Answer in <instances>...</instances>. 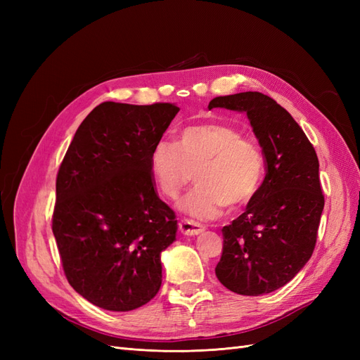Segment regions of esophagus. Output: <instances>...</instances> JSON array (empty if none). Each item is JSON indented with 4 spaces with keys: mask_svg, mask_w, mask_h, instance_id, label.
<instances>
[{
    "mask_svg": "<svg viewBox=\"0 0 360 360\" xmlns=\"http://www.w3.org/2000/svg\"><path fill=\"white\" fill-rule=\"evenodd\" d=\"M179 230L184 236H197V234L204 231V226L200 225L198 222H193V221H189V219H181L179 222Z\"/></svg>",
    "mask_w": 360,
    "mask_h": 360,
    "instance_id": "obj_1",
    "label": "esophagus"
}]
</instances>
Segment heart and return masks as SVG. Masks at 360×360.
Instances as JSON below:
<instances>
[{
  "instance_id": "heart-1",
  "label": "heart",
  "mask_w": 360,
  "mask_h": 360,
  "mask_svg": "<svg viewBox=\"0 0 360 360\" xmlns=\"http://www.w3.org/2000/svg\"><path fill=\"white\" fill-rule=\"evenodd\" d=\"M150 169L163 197L179 198L191 183L197 186L179 209L197 219H214L222 207L234 210L257 192L264 171L258 146L226 123L209 122L184 127L177 144L160 139L150 155Z\"/></svg>"
}]
</instances>
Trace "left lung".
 Here are the masks:
<instances>
[{"label": "left lung", "mask_w": 360, "mask_h": 360, "mask_svg": "<svg viewBox=\"0 0 360 360\" xmlns=\"http://www.w3.org/2000/svg\"><path fill=\"white\" fill-rule=\"evenodd\" d=\"M245 112L266 159V177L245 213L222 228L221 284L242 296L284 287L311 258L324 197L319 158L302 127L271 97L246 91L219 96L209 110Z\"/></svg>", "instance_id": "left-lung-1"}]
</instances>
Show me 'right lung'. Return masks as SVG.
<instances>
[{"label": "right lung", "instance_id": "right-lung-1", "mask_svg": "<svg viewBox=\"0 0 360 360\" xmlns=\"http://www.w3.org/2000/svg\"><path fill=\"white\" fill-rule=\"evenodd\" d=\"M179 111L103 102L61 162L52 231L69 284L96 307L132 311L160 288V254L177 221L155 191L150 155Z\"/></svg>", "mask_w": 360, "mask_h": 360}]
</instances>
